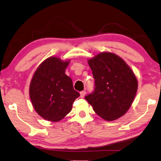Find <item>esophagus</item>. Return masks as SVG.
Here are the masks:
<instances>
[{"instance_id":"34e87169","label":"esophagus","mask_w":161,"mask_h":161,"mask_svg":"<svg viewBox=\"0 0 161 161\" xmlns=\"http://www.w3.org/2000/svg\"><path fill=\"white\" fill-rule=\"evenodd\" d=\"M85 94H86V91H85V90L81 91V92H80V97H81V98H83L85 96Z\"/></svg>"}]
</instances>
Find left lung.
Returning <instances> with one entry per match:
<instances>
[{"label":"left lung","instance_id":"1","mask_svg":"<svg viewBox=\"0 0 161 161\" xmlns=\"http://www.w3.org/2000/svg\"><path fill=\"white\" fill-rule=\"evenodd\" d=\"M95 81L94 92L85 97L94 111L107 121L124 115L132 104L137 80L126 62L115 53L102 52L88 60Z\"/></svg>","mask_w":161,"mask_h":161}]
</instances>
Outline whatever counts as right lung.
<instances>
[{
	"label": "right lung",
	"instance_id": "right-lung-1",
	"mask_svg": "<svg viewBox=\"0 0 161 161\" xmlns=\"http://www.w3.org/2000/svg\"><path fill=\"white\" fill-rule=\"evenodd\" d=\"M70 60L50 57L38 67L29 86V96L36 112L48 121L62 119L80 97L71 79L65 74Z\"/></svg>",
	"mask_w": 161,
	"mask_h": 161
}]
</instances>
